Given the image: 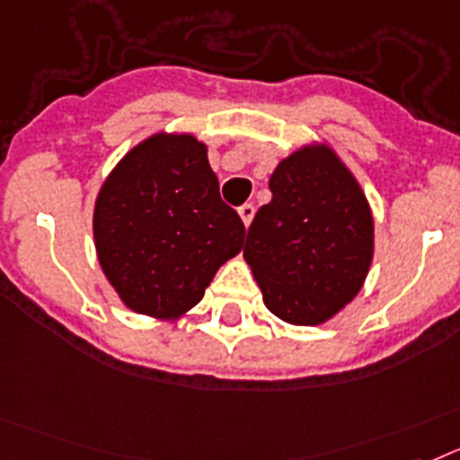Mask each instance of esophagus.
Segmentation results:
<instances>
[{"instance_id": "34e87169", "label": "esophagus", "mask_w": 460, "mask_h": 460, "mask_svg": "<svg viewBox=\"0 0 460 460\" xmlns=\"http://www.w3.org/2000/svg\"><path fill=\"white\" fill-rule=\"evenodd\" d=\"M238 215H241L243 225H245V226L252 225V217H254V206H252V203H243V206L238 208Z\"/></svg>"}]
</instances>
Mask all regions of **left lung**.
I'll return each mask as SVG.
<instances>
[{"label":"left lung","mask_w":460,"mask_h":460,"mask_svg":"<svg viewBox=\"0 0 460 460\" xmlns=\"http://www.w3.org/2000/svg\"><path fill=\"white\" fill-rule=\"evenodd\" d=\"M243 250L263 305L294 326H319L357 298L375 252L370 203L341 155L305 143L275 166Z\"/></svg>","instance_id":"obj_1"}]
</instances>
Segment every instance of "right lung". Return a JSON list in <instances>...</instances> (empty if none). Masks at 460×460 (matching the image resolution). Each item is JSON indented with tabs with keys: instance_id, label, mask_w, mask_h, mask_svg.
Returning <instances> with one entry per match:
<instances>
[{
	"instance_id": "obj_1",
	"label": "right lung",
	"mask_w": 460,
	"mask_h": 460,
	"mask_svg": "<svg viewBox=\"0 0 460 460\" xmlns=\"http://www.w3.org/2000/svg\"><path fill=\"white\" fill-rule=\"evenodd\" d=\"M92 234L119 301L131 313L173 322L241 252L245 226L219 199L206 143L187 131H157L103 181Z\"/></svg>"
}]
</instances>
